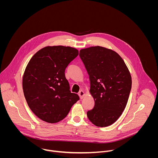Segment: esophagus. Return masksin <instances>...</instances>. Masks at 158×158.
I'll use <instances>...</instances> for the list:
<instances>
[{"instance_id": "34e87169", "label": "esophagus", "mask_w": 158, "mask_h": 158, "mask_svg": "<svg viewBox=\"0 0 158 158\" xmlns=\"http://www.w3.org/2000/svg\"><path fill=\"white\" fill-rule=\"evenodd\" d=\"M78 95L79 96V97H80V98L81 99H82L84 96H85V93H84V91H82V90H81V91H80L79 92V93H78Z\"/></svg>"}]
</instances>
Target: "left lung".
Segmentation results:
<instances>
[{"label": "left lung", "instance_id": "1", "mask_svg": "<svg viewBox=\"0 0 158 158\" xmlns=\"http://www.w3.org/2000/svg\"><path fill=\"white\" fill-rule=\"evenodd\" d=\"M79 56L89 75V93L94 99L87 118L96 126H109L126 106L132 85L130 72L122 57L110 49L90 47L81 49Z\"/></svg>", "mask_w": 158, "mask_h": 158}]
</instances>
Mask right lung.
I'll return each mask as SVG.
<instances>
[{"instance_id":"1","label":"right lung","mask_w":158,"mask_h":158,"mask_svg":"<svg viewBox=\"0 0 158 158\" xmlns=\"http://www.w3.org/2000/svg\"><path fill=\"white\" fill-rule=\"evenodd\" d=\"M79 54L77 49L63 46H46L37 51L27 64L22 87L27 104L34 114L49 123L64 119L79 99L71 93L65 69Z\"/></svg>"}]
</instances>
